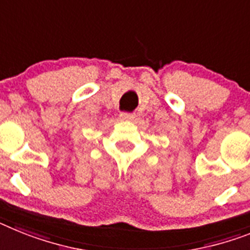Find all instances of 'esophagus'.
Returning <instances> with one entry per match:
<instances>
[{"mask_svg":"<svg viewBox=\"0 0 250 250\" xmlns=\"http://www.w3.org/2000/svg\"><path fill=\"white\" fill-rule=\"evenodd\" d=\"M136 115L133 113H127V112H123L121 113V118L122 119H125V121H133L135 119Z\"/></svg>","mask_w":250,"mask_h":250,"instance_id":"34e87169","label":"esophagus"}]
</instances>
